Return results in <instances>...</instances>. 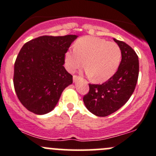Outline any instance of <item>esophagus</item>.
<instances>
[{
  "instance_id": "obj_1",
  "label": "esophagus",
  "mask_w": 156,
  "mask_h": 156,
  "mask_svg": "<svg viewBox=\"0 0 156 156\" xmlns=\"http://www.w3.org/2000/svg\"><path fill=\"white\" fill-rule=\"evenodd\" d=\"M79 78H80V77L77 76V75H73V81H74V82H76V81H78V79H79Z\"/></svg>"
}]
</instances>
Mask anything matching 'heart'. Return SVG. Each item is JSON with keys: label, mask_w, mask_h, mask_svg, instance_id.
Instances as JSON below:
<instances>
[{"label": "heart", "mask_w": 156, "mask_h": 156, "mask_svg": "<svg viewBox=\"0 0 156 156\" xmlns=\"http://www.w3.org/2000/svg\"><path fill=\"white\" fill-rule=\"evenodd\" d=\"M121 50L114 42L87 36L78 39L75 49L65 54V66L70 72L87 67L86 72L96 82H104L116 74L121 61Z\"/></svg>", "instance_id": "b5f03b06"}]
</instances>
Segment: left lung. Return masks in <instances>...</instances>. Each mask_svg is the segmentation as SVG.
Wrapping results in <instances>:
<instances>
[{"label": "left lung", "mask_w": 156, "mask_h": 156, "mask_svg": "<svg viewBox=\"0 0 156 156\" xmlns=\"http://www.w3.org/2000/svg\"><path fill=\"white\" fill-rule=\"evenodd\" d=\"M120 48L122 59L116 74L101 84H89L83 98L87 110L98 116H107L123 107L135 90L139 76V58L126 43L113 39Z\"/></svg>", "instance_id": "8db88e82"}]
</instances>
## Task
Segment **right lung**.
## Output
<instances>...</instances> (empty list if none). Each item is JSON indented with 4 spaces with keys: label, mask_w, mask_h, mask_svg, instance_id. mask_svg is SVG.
I'll return each mask as SVG.
<instances>
[{
    "label": "right lung",
    "mask_w": 156,
    "mask_h": 156,
    "mask_svg": "<svg viewBox=\"0 0 156 156\" xmlns=\"http://www.w3.org/2000/svg\"><path fill=\"white\" fill-rule=\"evenodd\" d=\"M78 36H43L23 45L14 64L13 85L18 99L30 112L43 115L56 106L72 84L66 70L65 54Z\"/></svg>",
    "instance_id": "add662e5"
}]
</instances>
